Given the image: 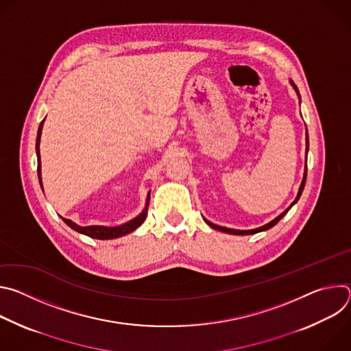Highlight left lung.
<instances>
[{
    "mask_svg": "<svg viewBox=\"0 0 351 351\" xmlns=\"http://www.w3.org/2000/svg\"><path fill=\"white\" fill-rule=\"evenodd\" d=\"M291 84H293V87H294V90L297 91V94H298V90H297V86L291 82ZM298 97H300V94H298ZM307 152H308V134H307ZM306 179H307V168H306V172H304V178H303V182H302V186H300V190H298V194H297V197H295V199H294V203L286 210V211H283L278 218H275L272 222H269V223H267V225H264V226H261V228H257V229H253V230H236V229H228V228H222V226H218V225H215V223H211L210 221H207V219H204L211 228H214V229H217V230H221V232H225V233H230V234H254V233H258V232H263V230H268V229H271L272 226H275L286 214H287V211L297 203V199L300 198V195H302V193H303V190H304V186H306Z\"/></svg>",
    "mask_w": 351,
    "mask_h": 351,
    "instance_id": "obj_1",
    "label": "left lung"
}]
</instances>
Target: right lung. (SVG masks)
I'll use <instances>...</instances> for the list:
<instances>
[{
    "instance_id": "obj_1",
    "label": "right lung",
    "mask_w": 351,
    "mask_h": 351,
    "mask_svg": "<svg viewBox=\"0 0 351 351\" xmlns=\"http://www.w3.org/2000/svg\"><path fill=\"white\" fill-rule=\"evenodd\" d=\"M43 122L44 119L41 121L40 126H38V132H37V138H36V152H37V173H38V180H40V184H41V169H40V152H38V145H40V136H41V129H43ZM148 203L149 199H147V206L144 208V211L136 217L134 219H132L130 222L128 223H123L121 226H117V228H107V226H79L76 223H73L72 221L66 219V218H62V221L69 226L72 228L73 230L79 232V233H83L88 237H93V239H99V240H108V239H117V237H121L123 234H128L130 232H133L134 229H137L145 219L147 217V207H148Z\"/></svg>"
}]
</instances>
